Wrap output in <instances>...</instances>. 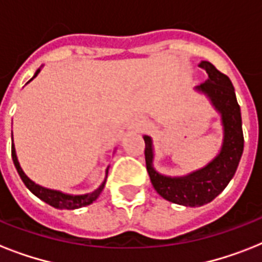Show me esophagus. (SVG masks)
I'll return each mask as SVG.
<instances>
[{"label": "esophagus", "mask_w": 262, "mask_h": 262, "mask_svg": "<svg viewBox=\"0 0 262 262\" xmlns=\"http://www.w3.org/2000/svg\"><path fill=\"white\" fill-rule=\"evenodd\" d=\"M139 125H140V126H144V125H145V121H143V119H140Z\"/></svg>", "instance_id": "34e87169"}]
</instances>
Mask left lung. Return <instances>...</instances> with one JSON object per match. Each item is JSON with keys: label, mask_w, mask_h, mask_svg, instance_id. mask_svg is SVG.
<instances>
[{"label": "left lung", "mask_w": 262, "mask_h": 262, "mask_svg": "<svg viewBox=\"0 0 262 262\" xmlns=\"http://www.w3.org/2000/svg\"><path fill=\"white\" fill-rule=\"evenodd\" d=\"M199 67L207 72L208 79L197 88L209 96L216 110L222 114L224 140L219 155L208 166L186 177H164L152 167L154 152L151 137L144 136L145 164L155 190L167 201L185 207H200L211 203L216 195H219L235 174L244 152L241 107L236 102L231 80L208 61H203Z\"/></svg>", "instance_id": "obj_1"}]
</instances>
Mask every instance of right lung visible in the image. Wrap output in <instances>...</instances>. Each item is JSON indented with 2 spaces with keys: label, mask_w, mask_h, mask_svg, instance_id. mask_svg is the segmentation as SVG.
Wrapping results in <instances>:
<instances>
[{
  "label": "right lung",
  "mask_w": 262,
  "mask_h": 262,
  "mask_svg": "<svg viewBox=\"0 0 262 262\" xmlns=\"http://www.w3.org/2000/svg\"><path fill=\"white\" fill-rule=\"evenodd\" d=\"M39 72H40V69L36 71L34 77L38 76ZM34 77H32V79H34ZM12 159H13L14 167H16V170H17L20 178H21V181L24 182V185L30 189V191H32L38 199H40L46 204H49V205H51V207H54V208H59V209H76V208H81V207H85V205H90V204H92L95 200L98 199L99 194L102 193L103 187H104V183H106V179H104V182H103L102 185L96 189V190L90 193V194H84V195L65 194V193H61V191L51 190V189H46V187L39 186V185H36L35 182H32V181H31L26 174H24V171H23L21 167H20V164H18L17 156H16V151H14L13 144H12ZM107 174H108V168H107V171H106V178H107Z\"/></svg>",
  "instance_id": "obj_1"
}]
</instances>
